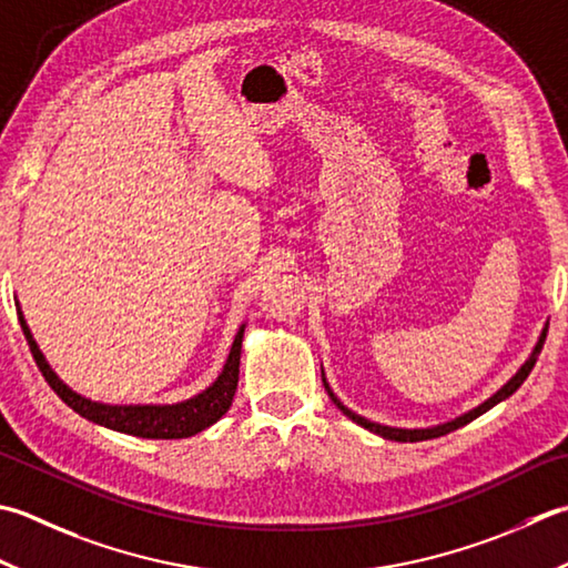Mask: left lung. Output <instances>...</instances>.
I'll return each instance as SVG.
<instances>
[{
  "label": "left lung",
  "instance_id": "left-lung-1",
  "mask_svg": "<svg viewBox=\"0 0 568 568\" xmlns=\"http://www.w3.org/2000/svg\"><path fill=\"white\" fill-rule=\"evenodd\" d=\"M547 325H544V329H541V335H539V342H537V347L531 349V354H529V359L519 366V372L513 376V379H509L503 388H499V392H495L490 398H487V402H483L480 406H475V408H470L468 414H463V416H458V418H453V420H448V424H440V426H430V428H392V426H382V424H374V420H369V418H364V416H359V414H354L352 408H347L344 406L339 398L332 394V388H329V384H327V379H325V374H322V384H325V388H327V394H329V398L332 402H335V406L342 410L344 416L347 418H352L354 424L357 426H362V428H366V430H372V433H376V436H382V438H386V440H396V443H418V440H430V438H440V436H446V433H450V430H458L460 426H468L470 420H475L477 416H483L485 410H490L493 406H497L499 402H505V398H509L513 396L517 388L525 384V379L529 376V372L535 369V364H537V357H539V352H541V347H544V339H547Z\"/></svg>",
  "mask_w": 568,
  "mask_h": 568
}]
</instances>
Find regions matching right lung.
<instances>
[{
    "label": "right lung",
    "instance_id": "add662e5",
    "mask_svg": "<svg viewBox=\"0 0 568 568\" xmlns=\"http://www.w3.org/2000/svg\"><path fill=\"white\" fill-rule=\"evenodd\" d=\"M19 315V325L24 329V337L29 342V349L37 359V366L43 374V379L49 382L55 394L63 404H69L78 416H83L88 420H93L98 426L113 428L120 433H128V436H138V438H189L194 433H202L204 428L214 426L216 420L226 414L233 394H236L239 386V364H241V342H243V327L241 325L236 339L231 344L229 359L221 369L219 379L204 388L202 394H196L192 398H186L182 404H170V406H110V404H98L85 398L81 394H75L71 386H65L55 372L49 366L47 357H43L37 339H33L31 329L27 325L21 310H17Z\"/></svg>",
    "mask_w": 568,
    "mask_h": 568
}]
</instances>
